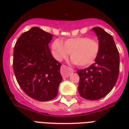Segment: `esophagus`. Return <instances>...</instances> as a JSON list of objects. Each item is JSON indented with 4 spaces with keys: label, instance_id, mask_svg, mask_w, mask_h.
<instances>
[{
    "label": "esophagus",
    "instance_id": "esophagus-1",
    "mask_svg": "<svg viewBox=\"0 0 129 129\" xmlns=\"http://www.w3.org/2000/svg\"><path fill=\"white\" fill-rule=\"evenodd\" d=\"M73 73H74V70L64 65H63L61 68V73L63 78H67L70 75V74Z\"/></svg>",
    "mask_w": 129,
    "mask_h": 129
}]
</instances>
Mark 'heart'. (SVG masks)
<instances>
[{"label": "heart", "mask_w": 129, "mask_h": 129, "mask_svg": "<svg viewBox=\"0 0 129 129\" xmlns=\"http://www.w3.org/2000/svg\"><path fill=\"white\" fill-rule=\"evenodd\" d=\"M52 54L58 61L67 57L70 53L72 61L79 66H88L92 64L100 52V44L97 40L89 37H78L65 41L56 39L52 45Z\"/></svg>", "instance_id": "b5f03b06"}]
</instances>
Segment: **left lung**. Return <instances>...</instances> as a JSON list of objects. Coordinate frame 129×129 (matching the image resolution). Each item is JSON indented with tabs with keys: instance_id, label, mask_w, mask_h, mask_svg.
I'll return each instance as SVG.
<instances>
[{
	"instance_id": "left-lung-1",
	"label": "left lung",
	"mask_w": 129,
	"mask_h": 129,
	"mask_svg": "<svg viewBox=\"0 0 129 129\" xmlns=\"http://www.w3.org/2000/svg\"><path fill=\"white\" fill-rule=\"evenodd\" d=\"M97 35L100 52L90 67L77 70L78 90L81 97L97 100L105 97L113 88L118 78L119 55L113 38L100 27L92 29Z\"/></svg>"
}]
</instances>
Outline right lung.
Wrapping results in <instances>:
<instances>
[{
  "label": "right lung",
  "mask_w": 129,
  "mask_h": 129,
  "mask_svg": "<svg viewBox=\"0 0 129 129\" xmlns=\"http://www.w3.org/2000/svg\"><path fill=\"white\" fill-rule=\"evenodd\" d=\"M52 34L34 27L21 34L14 48L13 68L18 84L32 99H54L62 81L61 64L54 58L48 43Z\"/></svg>",
  "instance_id": "right-lung-1"
}]
</instances>
